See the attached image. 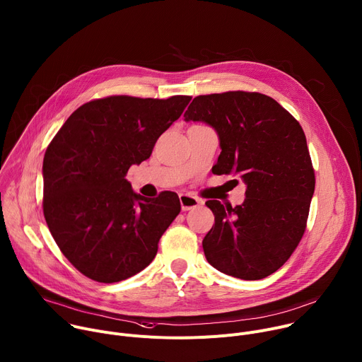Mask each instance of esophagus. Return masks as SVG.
Segmentation results:
<instances>
[{
  "instance_id": "esophagus-1",
  "label": "esophagus",
  "mask_w": 362,
  "mask_h": 362,
  "mask_svg": "<svg viewBox=\"0 0 362 362\" xmlns=\"http://www.w3.org/2000/svg\"><path fill=\"white\" fill-rule=\"evenodd\" d=\"M179 199H180V204H182V211H190V209H194V208H197V206L203 204L202 199L192 196L189 193H180Z\"/></svg>"
}]
</instances>
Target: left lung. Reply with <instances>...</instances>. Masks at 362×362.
Returning a JSON list of instances; mask_svg holds the SVG:
<instances>
[{
    "label": "left lung",
    "instance_id": "1",
    "mask_svg": "<svg viewBox=\"0 0 362 362\" xmlns=\"http://www.w3.org/2000/svg\"><path fill=\"white\" fill-rule=\"evenodd\" d=\"M186 122L212 126L221 141L216 175H239L246 197L206 206L215 225L202 245L218 271L256 281L276 272L300 242L315 173L300 124L272 97L250 91L197 95Z\"/></svg>",
    "mask_w": 362,
    "mask_h": 362
}]
</instances>
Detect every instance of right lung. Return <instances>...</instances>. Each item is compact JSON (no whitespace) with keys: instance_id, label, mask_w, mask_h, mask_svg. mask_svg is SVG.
I'll list each match as a JSON object with an SVG mask.
<instances>
[{"instance_id":"right-lung-1","label":"right lung","mask_w":362,"mask_h":362,"mask_svg":"<svg viewBox=\"0 0 362 362\" xmlns=\"http://www.w3.org/2000/svg\"><path fill=\"white\" fill-rule=\"evenodd\" d=\"M190 95H110L80 106L48 144L42 212L70 264L87 278L113 284L143 271L180 212L175 192L146 199L126 175L148 159Z\"/></svg>"}]
</instances>
